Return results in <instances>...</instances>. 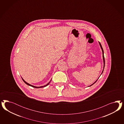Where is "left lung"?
<instances>
[{
  "instance_id": "obj_1",
  "label": "left lung",
  "mask_w": 124,
  "mask_h": 124,
  "mask_svg": "<svg viewBox=\"0 0 124 124\" xmlns=\"http://www.w3.org/2000/svg\"><path fill=\"white\" fill-rule=\"evenodd\" d=\"M99 45H100V47H101V49H102V54H103V62H104V67H103V70H102V72L101 74V75H102V74L103 73V71H104V68H105V58H104V50H103V48H102V47L101 45V44L100 43V42H99ZM100 75V76H101ZM99 77L98 78V79L99 78ZM98 79L94 82L93 83V84H92V85H90L89 86V87L91 86V85H94V84L96 82V81H97V80Z\"/></svg>"
}]
</instances>
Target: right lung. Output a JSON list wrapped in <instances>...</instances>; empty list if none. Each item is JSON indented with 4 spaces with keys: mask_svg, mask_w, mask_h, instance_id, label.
<instances>
[{
    "mask_svg": "<svg viewBox=\"0 0 124 124\" xmlns=\"http://www.w3.org/2000/svg\"><path fill=\"white\" fill-rule=\"evenodd\" d=\"M22 78V77H21ZM22 79L23 80V81L25 83L26 85H29V86H30L31 87H34V88H43V87H45L47 86L48 85H49V84L50 83V81H51V79L50 80V81L47 84H46V85H44V86H34V85H30V84H29L28 83L26 82L22 78Z\"/></svg>",
    "mask_w": 124,
    "mask_h": 124,
    "instance_id": "right-lung-1",
    "label": "right lung"
}]
</instances>
